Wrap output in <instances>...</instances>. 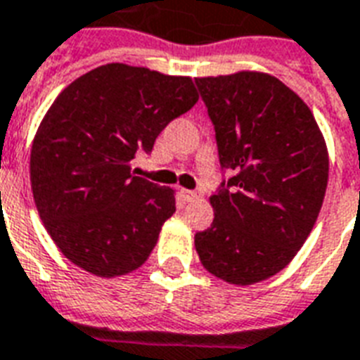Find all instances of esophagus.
<instances>
[{
    "instance_id": "esophagus-1",
    "label": "esophagus",
    "mask_w": 360,
    "mask_h": 360,
    "mask_svg": "<svg viewBox=\"0 0 360 360\" xmlns=\"http://www.w3.org/2000/svg\"><path fill=\"white\" fill-rule=\"evenodd\" d=\"M183 196H185L186 202H194V200H200V192H194V191H183Z\"/></svg>"
}]
</instances>
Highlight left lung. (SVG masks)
<instances>
[{
  "label": "left lung",
  "mask_w": 360,
  "mask_h": 360,
  "mask_svg": "<svg viewBox=\"0 0 360 360\" xmlns=\"http://www.w3.org/2000/svg\"><path fill=\"white\" fill-rule=\"evenodd\" d=\"M215 124L219 160L234 172L217 194L207 230L194 236L200 262L226 283L276 276L319 217L328 150L300 96L262 71L196 77Z\"/></svg>",
  "instance_id": "8db88e82"
}]
</instances>
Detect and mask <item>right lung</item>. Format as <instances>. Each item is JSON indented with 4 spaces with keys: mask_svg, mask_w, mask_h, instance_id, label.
I'll return each instance as SVG.
<instances>
[{
    "mask_svg": "<svg viewBox=\"0 0 360 360\" xmlns=\"http://www.w3.org/2000/svg\"><path fill=\"white\" fill-rule=\"evenodd\" d=\"M196 101L191 77L126 64L100 65L60 92L35 131L30 181L65 259L107 279L149 259L175 191L131 174V160Z\"/></svg>",
    "mask_w": 360,
    "mask_h": 360,
    "instance_id": "add662e5",
    "label": "right lung"
}]
</instances>
